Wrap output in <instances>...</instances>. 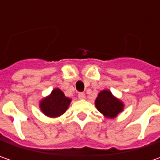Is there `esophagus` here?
Masks as SVG:
<instances>
[{"instance_id": "obj_1", "label": "esophagus", "mask_w": 160, "mask_h": 160, "mask_svg": "<svg viewBox=\"0 0 160 160\" xmlns=\"http://www.w3.org/2000/svg\"><path fill=\"white\" fill-rule=\"evenodd\" d=\"M78 98H79L80 100H84V99H85V94H84L83 92H79V93H78Z\"/></svg>"}]
</instances>
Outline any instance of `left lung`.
<instances>
[{
    "label": "left lung",
    "mask_w": 160,
    "mask_h": 160,
    "mask_svg": "<svg viewBox=\"0 0 160 160\" xmlns=\"http://www.w3.org/2000/svg\"><path fill=\"white\" fill-rule=\"evenodd\" d=\"M95 107L106 118H116L124 110L125 104L115 97L109 90L101 91L95 100Z\"/></svg>",
    "instance_id": "1"
}]
</instances>
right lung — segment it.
Wrapping results in <instances>:
<instances>
[{"label": "right lung", "mask_w": 160, "mask_h": 160, "mask_svg": "<svg viewBox=\"0 0 160 160\" xmlns=\"http://www.w3.org/2000/svg\"><path fill=\"white\" fill-rule=\"evenodd\" d=\"M72 99L65 96L64 92L59 88H54L52 92L39 103L42 113L49 118H58L66 112L68 108Z\"/></svg>", "instance_id": "1"}]
</instances>
